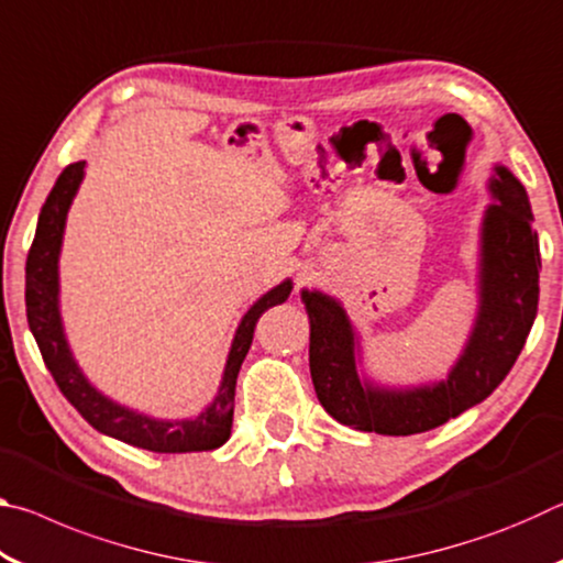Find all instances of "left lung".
Segmentation results:
<instances>
[{
	"mask_svg": "<svg viewBox=\"0 0 563 563\" xmlns=\"http://www.w3.org/2000/svg\"><path fill=\"white\" fill-rule=\"evenodd\" d=\"M494 203L484 211L479 310L464 352L446 379L419 387H379L360 375V342L342 305L302 290L310 318V375L325 412L360 432L419 434L479 405L517 362L537 318L539 235L523 186L504 166L489 180Z\"/></svg>",
	"mask_w": 563,
	"mask_h": 563,
	"instance_id": "8db88e82",
	"label": "left lung"
}]
</instances>
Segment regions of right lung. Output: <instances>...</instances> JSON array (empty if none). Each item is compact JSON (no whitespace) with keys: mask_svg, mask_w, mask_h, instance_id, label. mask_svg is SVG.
Masks as SVG:
<instances>
[{"mask_svg":"<svg viewBox=\"0 0 563 563\" xmlns=\"http://www.w3.org/2000/svg\"><path fill=\"white\" fill-rule=\"evenodd\" d=\"M84 168H87V161H76V164L66 166L62 176L56 178L49 198L42 206L34 243L30 247V255H26V320H30V330L36 345H40L44 365L49 367L62 395L101 434H109L113 440L161 454L218 450L231 437L235 379L238 373H241L247 350H251L255 322L273 305L288 300L292 283L283 280L280 285H275L273 290L265 292L245 312L241 325L235 330L231 352H228L218 395L201 415L194 419H176V422H170V419L141 415L136 409L113 402L107 395H101L84 377L79 365H76L59 316V253L64 241V225L66 213H69V206L84 178Z\"/></svg>","mask_w":563,"mask_h":563,"instance_id":"obj_1","label":"right lung"}]
</instances>
